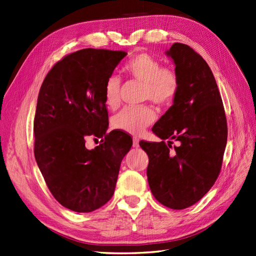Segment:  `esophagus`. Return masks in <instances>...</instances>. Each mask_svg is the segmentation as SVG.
Wrapping results in <instances>:
<instances>
[{"instance_id": "34e87169", "label": "esophagus", "mask_w": 256, "mask_h": 256, "mask_svg": "<svg viewBox=\"0 0 256 256\" xmlns=\"http://www.w3.org/2000/svg\"><path fill=\"white\" fill-rule=\"evenodd\" d=\"M133 147L134 148L140 147V140H138L137 138H133Z\"/></svg>"}]
</instances>
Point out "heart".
Returning <instances> with one entry per match:
<instances>
[{
	"instance_id": "heart-1",
	"label": "heart",
	"mask_w": 256,
	"mask_h": 256,
	"mask_svg": "<svg viewBox=\"0 0 256 256\" xmlns=\"http://www.w3.org/2000/svg\"><path fill=\"white\" fill-rule=\"evenodd\" d=\"M126 75L144 84L142 98L158 106H170L180 92V78L170 68H162L156 58L140 54L132 58L124 66ZM120 79L109 76L104 86L105 104L109 109L120 106ZM156 120V112L149 106L128 107L112 118V126L130 135H140Z\"/></svg>"
}]
</instances>
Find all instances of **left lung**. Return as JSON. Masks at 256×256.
<instances>
[{
  "mask_svg": "<svg viewBox=\"0 0 256 256\" xmlns=\"http://www.w3.org/2000/svg\"><path fill=\"white\" fill-rule=\"evenodd\" d=\"M165 54L176 66L180 92L152 128L162 142L140 144L149 156L147 177L153 196L162 205L179 210L194 205L214 184L228 142V123L207 62L180 42ZM165 139L169 140L167 145ZM172 140L178 142L172 152Z\"/></svg>",
  "mask_w": 256,
  "mask_h": 256,
  "instance_id": "1",
  "label": "left lung"
}]
</instances>
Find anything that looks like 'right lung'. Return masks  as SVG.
I'll use <instances>...</instances> for the list:
<instances>
[{
    "label": "right lung",
    "mask_w": 256,
    "mask_h": 256,
    "mask_svg": "<svg viewBox=\"0 0 256 256\" xmlns=\"http://www.w3.org/2000/svg\"><path fill=\"white\" fill-rule=\"evenodd\" d=\"M128 54L86 48L64 56L50 70L38 98L34 156L51 194L65 208L91 212L114 195L130 135L108 128L104 86ZM102 138L88 150L85 137Z\"/></svg>",
    "instance_id": "add662e5"
}]
</instances>
